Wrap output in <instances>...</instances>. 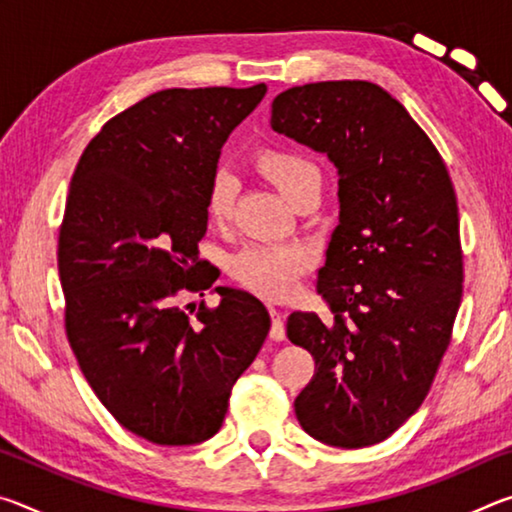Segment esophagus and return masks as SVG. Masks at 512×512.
Listing matches in <instances>:
<instances>
[{"mask_svg":"<svg viewBox=\"0 0 512 512\" xmlns=\"http://www.w3.org/2000/svg\"><path fill=\"white\" fill-rule=\"evenodd\" d=\"M271 318H273V325H271V339L273 341H282L287 332H284V314H280L275 307H271Z\"/></svg>","mask_w":512,"mask_h":512,"instance_id":"1","label":"esophagus"}]
</instances>
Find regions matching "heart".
<instances>
[{
    "instance_id": "heart-1",
    "label": "heart",
    "mask_w": 512,
    "mask_h": 512,
    "mask_svg": "<svg viewBox=\"0 0 512 512\" xmlns=\"http://www.w3.org/2000/svg\"><path fill=\"white\" fill-rule=\"evenodd\" d=\"M255 167L264 178L271 180L291 203L300 189L320 180L316 164L305 155L291 149H262L255 155ZM235 178L228 171H216L207 187L205 207L212 221H225L235 203ZM307 253L300 246H255L246 248L232 259V275L248 291L266 300H284L296 291L300 275L307 268Z\"/></svg>"
}]
</instances>
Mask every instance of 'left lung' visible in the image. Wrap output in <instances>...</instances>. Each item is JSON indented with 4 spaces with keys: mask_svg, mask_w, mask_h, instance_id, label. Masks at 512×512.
Listing matches in <instances>:
<instances>
[{
    "mask_svg": "<svg viewBox=\"0 0 512 512\" xmlns=\"http://www.w3.org/2000/svg\"><path fill=\"white\" fill-rule=\"evenodd\" d=\"M273 131L339 171V225L316 289L332 316L293 311L291 343L316 372L296 397L320 443H381L420 409L463 298L458 205L443 158L400 101L368 81L296 85Z\"/></svg>",
    "mask_w": 512,
    "mask_h": 512,
    "instance_id": "8db88e82",
    "label": "left lung"
}]
</instances>
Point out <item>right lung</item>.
Masks as SVG:
<instances>
[{
	"mask_svg": "<svg viewBox=\"0 0 512 512\" xmlns=\"http://www.w3.org/2000/svg\"><path fill=\"white\" fill-rule=\"evenodd\" d=\"M264 94V83L149 94L94 135L69 185L58 237L67 339L101 404L155 445H196L221 429L271 327L239 289H212L221 302H201L196 320L173 300L216 280L198 262L207 187Z\"/></svg>",
	"mask_w": 512,
	"mask_h": 512,
	"instance_id": "1",
	"label": "right lung"
}]
</instances>
